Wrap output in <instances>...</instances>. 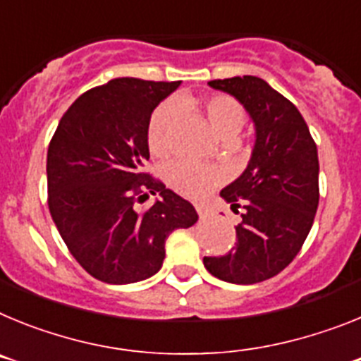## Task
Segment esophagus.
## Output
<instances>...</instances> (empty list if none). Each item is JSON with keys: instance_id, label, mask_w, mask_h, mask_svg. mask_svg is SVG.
Returning a JSON list of instances; mask_svg holds the SVG:
<instances>
[{"instance_id": "obj_1", "label": "esophagus", "mask_w": 361, "mask_h": 361, "mask_svg": "<svg viewBox=\"0 0 361 361\" xmlns=\"http://www.w3.org/2000/svg\"><path fill=\"white\" fill-rule=\"evenodd\" d=\"M195 209H197V213H199V216H208V213H209V209L206 208L204 204H195Z\"/></svg>"}]
</instances>
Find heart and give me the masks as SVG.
<instances>
[{"label": "heart", "mask_w": 361, "mask_h": 361, "mask_svg": "<svg viewBox=\"0 0 361 361\" xmlns=\"http://www.w3.org/2000/svg\"><path fill=\"white\" fill-rule=\"evenodd\" d=\"M195 103L188 97H178L173 103H164L153 111L148 123V146L149 152L157 157H164L173 146V124L177 119V110H191ZM202 114L209 123L213 132L224 139H235L244 126L245 111L237 99L224 94H215L204 99ZM166 183L175 191L191 199L206 197L209 191L226 180V171L215 164H197L190 161L171 162L164 171Z\"/></svg>", "instance_id": "1"}]
</instances>
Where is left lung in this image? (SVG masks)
I'll return each instance as SVG.
<instances>
[{
    "label": "left lung",
    "instance_id": "left-lung-1",
    "mask_svg": "<svg viewBox=\"0 0 361 361\" xmlns=\"http://www.w3.org/2000/svg\"><path fill=\"white\" fill-rule=\"evenodd\" d=\"M215 90L233 95L255 123V148L244 173L220 191L242 212L237 244L224 257H204L216 279L264 282L293 262L311 231L318 208V152L298 108L255 75L215 79Z\"/></svg>",
    "mask_w": 361,
    "mask_h": 361
}]
</instances>
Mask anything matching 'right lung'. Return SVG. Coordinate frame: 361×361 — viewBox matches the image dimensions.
Wrapping results in <instances>:
<instances>
[{"instance_id": "1", "label": "right lung", "mask_w": 361, "mask_h": 361, "mask_svg": "<svg viewBox=\"0 0 361 361\" xmlns=\"http://www.w3.org/2000/svg\"><path fill=\"white\" fill-rule=\"evenodd\" d=\"M180 81L111 79L65 111L47 155L49 209L73 258L106 283H133L162 267L173 229L197 222L195 208L142 171L148 123ZM148 192L161 199L135 209Z\"/></svg>"}]
</instances>
